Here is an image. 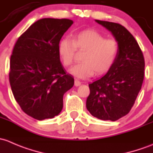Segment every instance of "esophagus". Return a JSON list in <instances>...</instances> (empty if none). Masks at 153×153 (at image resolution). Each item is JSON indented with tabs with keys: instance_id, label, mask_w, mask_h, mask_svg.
I'll return each instance as SVG.
<instances>
[{
	"instance_id": "obj_1",
	"label": "esophagus",
	"mask_w": 153,
	"mask_h": 153,
	"mask_svg": "<svg viewBox=\"0 0 153 153\" xmlns=\"http://www.w3.org/2000/svg\"><path fill=\"white\" fill-rule=\"evenodd\" d=\"M80 85H81V82H79V80H77V79H75L74 85L76 86V87H78V86H79Z\"/></svg>"
}]
</instances>
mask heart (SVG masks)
<instances>
[{"label":"heart","instance_id":"heart-1","mask_svg":"<svg viewBox=\"0 0 153 153\" xmlns=\"http://www.w3.org/2000/svg\"><path fill=\"white\" fill-rule=\"evenodd\" d=\"M76 48L84 51L82 62L71 68L70 73L76 78L84 79L97 74L102 75L108 72L114 64L119 51L117 40L107 38L95 30H84L77 33L74 40L64 37L58 45V53L65 67L71 65Z\"/></svg>","mask_w":153,"mask_h":153}]
</instances>
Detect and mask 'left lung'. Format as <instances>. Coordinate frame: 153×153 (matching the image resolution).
<instances>
[{
    "instance_id": "obj_1",
    "label": "left lung",
    "mask_w": 153,
    "mask_h": 153,
    "mask_svg": "<svg viewBox=\"0 0 153 153\" xmlns=\"http://www.w3.org/2000/svg\"><path fill=\"white\" fill-rule=\"evenodd\" d=\"M106 28L119 42L117 58L108 73L89 84L86 108L102 120L116 121L131 110L142 86L144 58L135 39L119 23L96 20Z\"/></svg>"
}]
</instances>
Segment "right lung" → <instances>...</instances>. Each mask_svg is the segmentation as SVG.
<instances>
[{
  "mask_svg": "<svg viewBox=\"0 0 153 153\" xmlns=\"http://www.w3.org/2000/svg\"><path fill=\"white\" fill-rule=\"evenodd\" d=\"M73 23L69 19H40L14 46L9 74L12 94L23 111L37 120L57 116L63 95L74 84L58 53L59 42Z\"/></svg>",
  "mask_w": 153,
  "mask_h": 153,
  "instance_id": "right-lung-1",
  "label": "right lung"
}]
</instances>
